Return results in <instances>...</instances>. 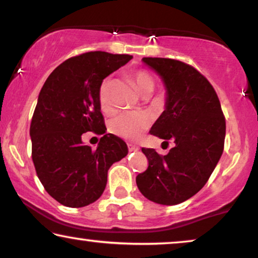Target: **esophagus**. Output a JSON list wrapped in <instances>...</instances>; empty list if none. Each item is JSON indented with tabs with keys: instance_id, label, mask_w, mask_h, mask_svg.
Wrapping results in <instances>:
<instances>
[{
	"instance_id": "34e87169",
	"label": "esophagus",
	"mask_w": 258,
	"mask_h": 258,
	"mask_svg": "<svg viewBox=\"0 0 258 258\" xmlns=\"http://www.w3.org/2000/svg\"><path fill=\"white\" fill-rule=\"evenodd\" d=\"M127 147H128L130 152H136V151L139 150V147L136 146V145H133V144H127Z\"/></svg>"
}]
</instances>
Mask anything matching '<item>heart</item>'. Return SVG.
Here are the masks:
<instances>
[{"label": "heart", "instance_id": "heart-1", "mask_svg": "<svg viewBox=\"0 0 258 258\" xmlns=\"http://www.w3.org/2000/svg\"><path fill=\"white\" fill-rule=\"evenodd\" d=\"M132 79L137 86V89L143 97L152 94L156 87L153 75L145 70H138L132 73ZM111 85L109 79L102 80L99 87V104L104 112H112ZM150 116L144 112H126L116 116L111 122V131L114 135L125 139H137L150 126Z\"/></svg>", "mask_w": 258, "mask_h": 258}]
</instances>
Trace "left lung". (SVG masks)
<instances>
[{"label": "left lung", "mask_w": 258, "mask_h": 258, "mask_svg": "<svg viewBox=\"0 0 258 258\" xmlns=\"http://www.w3.org/2000/svg\"><path fill=\"white\" fill-rule=\"evenodd\" d=\"M166 87V108L151 135L176 144L166 156L154 149L142 151L149 166L136 178L147 199L176 205L207 184L224 150L225 118L215 88L208 79L181 61L143 57Z\"/></svg>", "instance_id": "obj_1"}]
</instances>
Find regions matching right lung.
Returning <instances> with one entry per match:
<instances>
[{
    "label": "right lung",
    "instance_id": "1",
    "mask_svg": "<svg viewBox=\"0 0 258 258\" xmlns=\"http://www.w3.org/2000/svg\"><path fill=\"white\" fill-rule=\"evenodd\" d=\"M132 57L106 51L77 55L55 68L41 88L29 131L32 158L44 190L64 207L97 201L108 169L128 152L122 139L105 133L99 87ZM86 132L103 136L97 150L82 144Z\"/></svg>",
    "mask_w": 258,
    "mask_h": 258
}]
</instances>
